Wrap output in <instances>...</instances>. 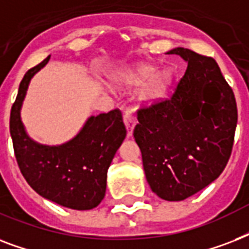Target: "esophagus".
<instances>
[{"instance_id":"1","label":"esophagus","mask_w":249,"mask_h":249,"mask_svg":"<svg viewBox=\"0 0 249 249\" xmlns=\"http://www.w3.org/2000/svg\"><path fill=\"white\" fill-rule=\"evenodd\" d=\"M124 123L125 126H126V130H128V137H130L133 134V129H134V125H136V117L133 116L132 112H126L124 113Z\"/></svg>"}]
</instances>
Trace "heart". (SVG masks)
<instances>
[{"mask_svg":"<svg viewBox=\"0 0 249 249\" xmlns=\"http://www.w3.org/2000/svg\"><path fill=\"white\" fill-rule=\"evenodd\" d=\"M146 82L148 84L141 90L140 99L143 103H154L165 95L172 83V75L168 71L159 72L150 64L140 63L116 79L119 85L126 88L143 85Z\"/></svg>","mask_w":249,"mask_h":249,"instance_id":"obj_1","label":"heart"}]
</instances>
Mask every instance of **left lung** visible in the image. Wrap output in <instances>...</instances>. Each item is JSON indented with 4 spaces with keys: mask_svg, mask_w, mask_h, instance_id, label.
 Segmentation results:
<instances>
[{
    "mask_svg": "<svg viewBox=\"0 0 249 249\" xmlns=\"http://www.w3.org/2000/svg\"><path fill=\"white\" fill-rule=\"evenodd\" d=\"M166 54L181 56L187 70L169 99L138 109L133 136L152 191L179 201L222 173L231 155L238 109L213 58L183 48Z\"/></svg>",
    "mask_w": 249,
    "mask_h": 249,
    "instance_id": "1",
    "label": "left lung"
}]
</instances>
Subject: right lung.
<instances>
[{
    "mask_svg": "<svg viewBox=\"0 0 249 249\" xmlns=\"http://www.w3.org/2000/svg\"><path fill=\"white\" fill-rule=\"evenodd\" d=\"M48 56L21 80L10 113V134L18 165L28 185L48 200L66 208L88 211L105 197L107 170L123 143L126 129L120 109L90 116L76 137L59 146L33 141L21 123L20 109L31 79Z\"/></svg>",
    "mask_w": 249,
    "mask_h": 249,
    "instance_id": "add662e5",
    "label": "right lung"
}]
</instances>
